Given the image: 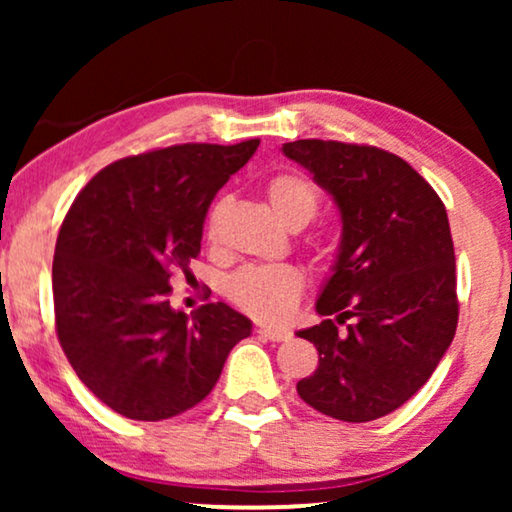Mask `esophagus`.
<instances>
[{
	"instance_id": "obj_1",
	"label": "esophagus",
	"mask_w": 512,
	"mask_h": 512,
	"mask_svg": "<svg viewBox=\"0 0 512 512\" xmlns=\"http://www.w3.org/2000/svg\"><path fill=\"white\" fill-rule=\"evenodd\" d=\"M258 335H261V338H265V340H270V342H284V340L291 338V333L286 331V328H272V326H261V328H258Z\"/></svg>"
}]
</instances>
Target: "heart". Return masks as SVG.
I'll use <instances>...</instances> for the list:
<instances>
[{"label":"heart","instance_id":"heart-1","mask_svg":"<svg viewBox=\"0 0 512 512\" xmlns=\"http://www.w3.org/2000/svg\"><path fill=\"white\" fill-rule=\"evenodd\" d=\"M268 200L277 219L293 230L307 226L317 216L321 205L319 188L298 172L275 174L268 181ZM219 209L221 207H216L209 214V240H214ZM300 291H303V275L293 265H247L226 282V296L242 312L265 321L289 317Z\"/></svg>","mask_w":512,"mask_h":512}]
</instances>
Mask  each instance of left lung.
I'll list each match as a JSON object with an SVG mask.
<instances>
[{
  "label": "left lung",
  "mask_w": 512,
  "mask_h": 512,
  "mask_svg": "<svg viewBox=\"0 0 512 512\" xmlns=\"http://www.w3.org/2000/svg\"><path fill=\"white\" fill-rule=\"evenodd\" d=\"M282 151L333 195L342 219L333 275L317 300L326 319L298 331L319 352L298 396L333 419L373 422L424 387L457 331L445 205L403 158L377 146L298 139Z\"/></svg>",
  "instance_id": "1"
}]
</instances>
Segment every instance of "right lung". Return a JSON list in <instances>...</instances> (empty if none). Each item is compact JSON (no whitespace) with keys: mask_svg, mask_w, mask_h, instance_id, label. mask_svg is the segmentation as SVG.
I'll use <instances>...</instances> for the list:
<instances>
[{"mask_svg":"<svg viewBox=\"0 0 512 512\" xmlns=\"http://www.w3.org/2000/svg\"><path fill=\"white\" fill-rule=\"evenodd\" d=\"M261 139L179 144L116 160L88 181L53 256L55 331L79 380L128 419L160 422L207 398L251 321L226 303L170 305L172 270L200 254L219 188Z\"/></svg>","mask_w":512,"mask_h":512,"instance_id":"right-lung-1","label":"right lung"}]
</instances>
